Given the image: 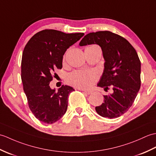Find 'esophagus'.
I'll list each match as a JSON object with an SVG mask.
<instances>
[{"label": "esophagus", "instance_id": "34e87169", "mask_svg": "<svg viewBox=\"0 0 156 156\" xmlns=\"http://www.w3.org/2000/svg\"><path fill=\"white\" fill-rule=\"evenodd\" d=\"M82 91H83V92L87 95H90L92 93V91H86V90H82Z\"/></svg>", "mask_w": 156, "mask_h": 156}]
</instances>
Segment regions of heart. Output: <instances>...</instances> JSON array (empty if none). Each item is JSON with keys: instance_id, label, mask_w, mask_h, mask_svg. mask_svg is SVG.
I'll list each match as a JSON object with an SVG mask.
<instances>
[{"instance_id": "heart-1", "label": "heart", "mask_w": 156, "mask_h": 156, "mask_svg": "<svg viewBox=\"0 0 156 156\" xmlns=\"http://www.w3.org/2000/svg\"><path fill=\"white\" fill-rule=\"evenodd\" d=\"M91 47L99 48L93 45ZM67 82L74 87L80 89H88L91 87L98 79V75L92 71H75L67 77Z\"/></svg>"}]
</instances>
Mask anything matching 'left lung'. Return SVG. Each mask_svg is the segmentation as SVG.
Masks as SVG:
<instances>
[{
  "label": "left lung",
  "mask_w": 156,
  "mask_h": 156,
  "mask_svg": "<svg viewBox=\"0 0 156 156\" xmlns=\"http://www.w3.org/2000/svg\"><path fill=\"white\" fill-rule=\"evenodd\" d=\"M97 44L101 48L104 69L98 84L113 93L104 97V102L95 107L99 115L109 119L127 112L136 99L141 85V62L133 46L118 34L110 31L90 33L83 38L80 46Z\"/></svg>",
  "instance_id": "obj_1"
}]
</instances>
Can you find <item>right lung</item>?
Wrapping results in <instances>:
<instances>
[{
    "instance_id": "right-lung-1",
    "label": "right lung",
    "mask_w": 156,
    "mask_h": 156,
    "mask_svg": "<svg viewBox=\"0 0 156 156\" xmlns=\"http://www.w3.org/2000/svg\"><path fill=\"white\" fill-rule=\"evenodd\" d=\"M83 35V33L43 30L33 36L24 49L21 61L23 89L30 111L41 122L55 123L67 112L68 96L75 89L62 85L56 91L49 83L55 69L63 67L65 51Z\"/></svg>"
}]
</instances>
